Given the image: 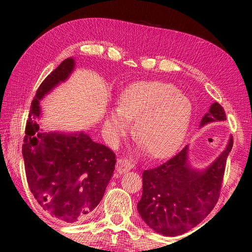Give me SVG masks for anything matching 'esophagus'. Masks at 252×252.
<instances>
[{
	"label": "esophagus",
	"instance_id": "obj_1",
	"mask_svg": "<svg viewBox=\"0 0 252 252\" xmlns=\"http://www.w3.org/2000/svg\"><path fill=\"white\" fill-rule=\"evenodd\" d=\"M132 169V163L127 159H119L116 165V170L119 173H125Z\"/></svg>",
	"mask_w": 252,
	"mask_h": 252
}]
</instances>
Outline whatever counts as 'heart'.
<instances>
[{
    "label": "heart",
    "instance_id": "1",
    "mask_svg": "<svg viewBox=\"0 0 252 252\" xmlns=\"http://www.w3.org/2000/svg\"><path fill=\"white\" fill-rule=\"evenodd\" d=\"M191 117V103L172 84L147 81L131 85L119 97V108L105 119L112 139L126 133L134 120V134L151 157L163 158L180 146Z\"/></svg>",
    "mask_w": 252,
    "mask_h": 252
}]
</instances>
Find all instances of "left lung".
I'll use <instances>...</instances> for the list:
<instances>
[{
	"instance_id": "obj_1",
	"label": "left lung",
	"mask_w": 252,
	"mask_h": 252,
	"mask_svg": "<svg viewBox=\"0 0 252 252\" xmlns=\"http://www.w3.org/2000/svg\"><path fill=\"white\" fill-rule=\"evenodd\" d=\"M225 120L219 103H213L201 126ZM233 140L202 172L187 163L188 146L156 168L144 170L142 197L138 203L141 218L164 236H179L199 224L212 211L220 197L225 164Z\"/></svg>"
}]
</instances>
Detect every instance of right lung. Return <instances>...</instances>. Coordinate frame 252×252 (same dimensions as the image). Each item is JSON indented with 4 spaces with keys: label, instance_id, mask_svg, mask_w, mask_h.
<instances>
[{
    "label": "right lung",
    "instance_id": "1",
    "mask_svg": "<svg viewBox=\"0 0 252 252\" xmlns=\"http://www.w3.org/2000/svg\"><path fill=\"white\" fill-rule=\"evenodd\" d=\"M74 60L66 59L36 90L25 126L22 153L30 190L37 203L64 222H79L92 215L103 197L116 165V155L88 134L40 132L39 101L67 79Z\"/></svg>",
    "mask_w": 252,
    "mask_h": 252
}]
</instances>
